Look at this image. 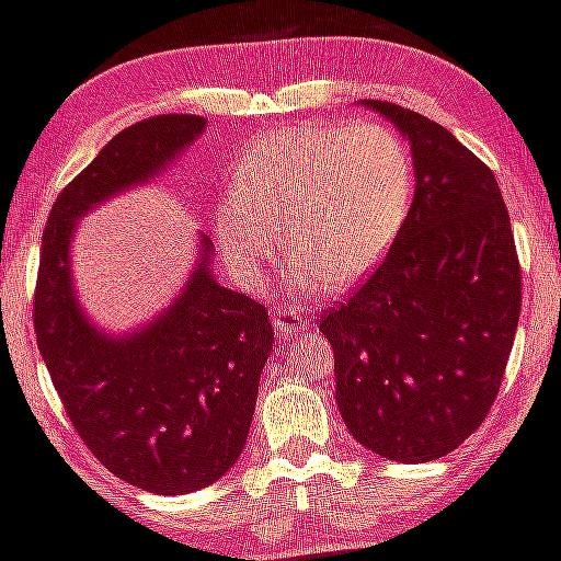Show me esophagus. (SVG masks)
<instances>
[{
    "mask_svg": "<svg viewBox=\"0 0 561 561\" xmlns=\"http://www.w3.org/2000/svg\"><path fill=\"white\" fill-rule=\"evenodd\" d=\"M272 325H275V331L280 336H291L295 331L306 329V320L300 314H297L295 309H277L275 311V320H272Z\"/></svg>",
    "mask_w": 561,
    "mask_h": 561,
    "instance_id": "obj_1",
    "label": "esophagus"
}]
</instances>
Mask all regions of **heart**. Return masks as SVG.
Wrapping results in <instances>:
<instances>
[{"label": "heart", "mask_w": 561, "mask_h": 561, "mask_svg": "<svg viewBox=\"0 0 561 561\" xmlns=\"http://www.w3.org/2000/svg\"><path fill=\"white\" fill-rule=\"evenodd\" d=\"M415 165L408 142L376 123L295 126L257 137L236 165L216 216L219 244L244 289H264L289 236L286 291L320 297L359 284L385 261L410 216Z\"/></svg>", "instance_id": "heart-1"}]
</instances>
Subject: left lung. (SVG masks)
<instances>
[{
  "label": "left lung",
  "mask_w": 561,
  "mask_h": 561,
  "mask_svg": "<svg viewBox=\"0 0 561 561\" xmlns=\"http://www.w3.org/2000/svg\"><path fill=\"white\" fill-rule=\"evenodd\" d=\"M365 106L410 140L413 205L385 261L325 309L320 331L348 433L381 458L424 463L460 447L492 410L523 275L492 168L424 114Z\"/></svg>",
  "instance_id": "obj_1"
}]
</instances>
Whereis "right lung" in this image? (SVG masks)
<instances>
[{"instance_id":"1","label":"right lung","mask_w":561,"mask_h":561,"mask_svg":"<svg viewBox=\"0 0 561 561\" xmlns=\"http://www.w3.org/2000/svg\"><path fill=\"white\" fill-rule=\"evenodd\" d=\"M202 131L199 114H160L112 137L49 210L33 300L38 351L76 433L108 472L153 494L205 489L238 460L275 342L270 311L216 284L202 238L185 291L146 329L108 336L76 300L69 238L78 216L165 171Z\"/></svg>"}]
</instances>
